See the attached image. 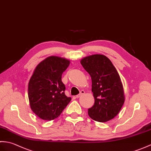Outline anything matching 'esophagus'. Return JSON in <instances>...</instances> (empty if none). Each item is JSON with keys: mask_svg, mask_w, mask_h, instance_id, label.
<instances>
[{"mask_svg": "<svg viewBox=\"0 0 151 151\" xmlns=\"http://www.w3.org/2000/svg\"><path fill=\"white\" fill-rule=\"evenodd\" d=\"M84 93H85V91H83V90H82L81 91H80V94H78V95L76 96V98H77V99H78V98H80V96H82L83 94H84Z\"/></svg>", "mask_w": 151, "mask_h": 151, "instance_id": "esophagus-1", "label": "esophagus"}]
</instances>
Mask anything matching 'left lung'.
I'll return each instance as SVG.
<instances>
[{"label":"left lung","instance_id":"8db88e82","mask_svg":"<svg viewBox=\"0 0 151 151\" xmlns=\"http://www.w3.org/2000/svg\"><path fill=\"white\" fill-rule=\"evenodd\" d=\"M92 80L94 106L88 109L93 120L108 122L116 116L125 101L120 75L111 61L103 55H93L80 60Z\"/></svg>","mask_w":151,"mask_h":151}]
</instances>
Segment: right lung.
<instances>
[{"label":"right lung","mask_w":151,"mask_h":151,"mask_svg":"<svg viewBox=\"0 0 151 151\" xmlns=\"http://www.w3.org/2000/svg\"><path fill=\"white\" fill-rule=\"evenodd\" d=\"M70 60L51 56L37 65L28 83V98L31 110L44 120L58 117L71 99L65 94L62 75Z\"/></svg>","instance_id":"1"}]
</instances>
